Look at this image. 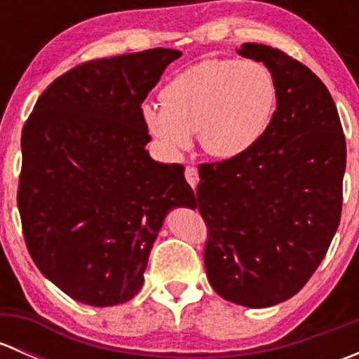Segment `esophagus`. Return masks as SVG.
<instances>
[{"instance_id":"34e87169","label":"esophagus","mask_w":359,"mask_h":359,"mask_svg":"<svg viewBox=\"0 0 359 359\" xmlns=\"http://www.w3.org/2000/svg\"><path fill=\"white\" fill-rule=\"evenodd\" d=\"M186 180L189 182V186L196 187L198 182H200V173H198V168L196 166H187L186 168Z\"/></svg>"}]
</instances>
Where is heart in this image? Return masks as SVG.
I'll use <instances>...</instances> for the list:
<instances>
[{
  "label": "heart",
  "mask_w": 359,
  "mask_h": 359,
  "mask_svg": "<svg viewBox=\"0 0 359 359\" xmlns=\"http://www.w3.org/2000/svg\"><path fill=\"white\" fill-rule=\"evenodd\" d=\"M276 99L273 74L260 62L210 59L173 76L163 106L144 104L142 119L168 156L186 151L196 132L205 153L229 159L262 139Z\"/></svg>",
  "instance_id": "b5f03b06"
}]
</instances>
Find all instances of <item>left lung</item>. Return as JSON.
<instances>
[{
  "label": "left lung",
  "instance_id": "obj_1",
  "mask_svg": "<svg viewBox=\"0 0 359 359\" xmlns=\"http://www.w3.org/2000/svg\"><path fill=\"white\" fill-rule=\"evenodd\" d=\"M276 83V111L245 154L200 165L194 208L208 227L206 276L245 307L295 295L330 247L342 210L346 137L330 92L281 50L245 43Z\"/></svg>",
  "mask_w": 359,
  "mask_h": 359
}]
</instances>
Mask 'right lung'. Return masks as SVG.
<instances>
[{
	"label": "right lung",
	"mask_w": 359,
	"mask_h": 359,
	"mask_svg": "<svg viewBox=\"0 0 359 359\" xmlns=\"http://www.w3.org/2000/svg\"><path fill=\"white\" fill-rule=\"evenodd\" d=\"M180 55L153 48L76 66L25 121L17 193L25 245L43 276L78 302L135 297L166 213L196 201L184 166L146 151L140 107Z\"/></svg>",
	"instance_id": "right-lung-1"
}]
</instances>
